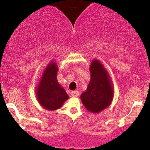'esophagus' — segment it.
Masks as SVG:
<instances>
[{"instance_id": "obj_1", "label": "esophagus", "mask_w": 150, "mask_h": 150, "mask_svg": "<svg viewBox=\"0 0 150 150\" xmlns=\"http://www.w3.org/2000/svg\"><path fill=\"white\" fill-rule=\"evenodd\" d=\"M80 93H79L78 91H73V92H70V95H71L72 97H78Z\"/></svg>"}]
</instances>
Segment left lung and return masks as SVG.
<instances>
[{"instance_id":"8db88e82","label":"left lung","mask_w":150,"mask_h":150,"mask_svg":"<svg viewBox=\"0 0 150 150\" xmlns=\"http://www.w3.org/2000/svg\"><path fill=\"white\" fill-rule=\"evenodd\" d=\"M89 71L91 79L87 90L81 94L82 104L92 113H99L111 104L113 88L107 70L98 60H93Z\"/></svg>"}]
</instances>
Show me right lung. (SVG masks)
<instances>
[{"instance_id":"obj_1","label":"right lung","mask_w":150,"mask_h":150,"mask_svg":"<svg viewBox=\"0 0 150 150\" xmlns=\"http://www.w3.org/2000/svg\"><path fill=\"white\" fill-rule=\"evenodd\" d=\"M58 67L54 61L48 64L37 89L39 103L46 110L53 111L62 107L68 95L57 80Z\"/></svg>"}]
</instances>
